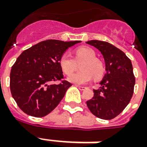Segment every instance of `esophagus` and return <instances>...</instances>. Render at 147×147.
<instances>
[{"mask_svg":"<svg viewBox=\"0 0 147 147\" xmlns=\"http://www.w3.org/2000/svg\"><path fill=\"white\" fill-rule=\"evenodd\" d=\"M75 86L76 87H77L78 88H79V89H80V90H84V89H85V88H85V87H84V86H80V85H78V84H76V85H75Z\"/></svg>","mask_w":147,"mask_h":147,"instance_id":"esophagus-1","label":"esophagus"}]
</instances>
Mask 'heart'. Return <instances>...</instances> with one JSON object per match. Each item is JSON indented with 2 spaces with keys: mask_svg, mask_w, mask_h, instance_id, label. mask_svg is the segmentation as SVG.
<instances>
[{
  "mask_svg": "<svg viewBox=\"0 0 147 147\" xmlns=\"http://www.w3.org/2000/svg\"><path fill=\"white\" fill-rule=\"evenodd\" d=\"M81 65V71L71 75L68 80L76 84H85L90 81L94 76L99 79L105 72V67L101 61L96 58V53L88 47H82L75 50V58L67 53H64L59 59L61 69L65 75H70L78 68V63Z\"/></svg>",
  "mask_w": 147,
  "mask_h": 147,
  "instance_id": "1",
  "label": "heart"
}]
</instances>
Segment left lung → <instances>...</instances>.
I'll use <instances>...</instances> for the list:
<instances>
[{
	"mask_svg": "<svg viewBox=\"0 0 147 147\" xmlns=\"http://www.w3.org/2000/svg\"><path fill=\"white\" fill-rule=\"evenodd\" d=\"M87 43L100 51L106 68L100 87L93 89L94 96L87 105L96 117L111 120L123 111L132 98L135 84L132 63L122 51L107 42L92 40Z\"/></svg>",
	"mask_w": 147,
	"mask_h": 147,
	"instance_id": "obj_1",
	"label": "left lung"
}]
</instances>
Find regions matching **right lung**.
Segmentation results:
<instances>
[{
	"instance_id": "right-lung-1",
	"label": "right lung",
	"mask_w": 147,
	"mask_h": 147,
	"mask_svg": "<svg viewBox=\"0 0 147 147\" xmlns=\"http://www.w3.org/2000/svg\"><path fill=\"white\" fill-rule=\"evenodd\" d=\"M80 41H42L22 53L10 71V91L17 105L28 115L42 117L59 104L71 84L63 80L59 59ZM59 81V85L50 84Z\"/></svg>"
}]
</instances>
